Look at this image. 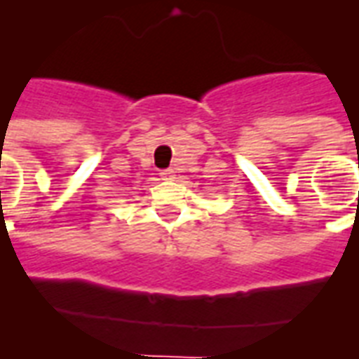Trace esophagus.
<instances>
[{
  "label": "esophagus",
  "instance_id": "34e87169",
  "mask_svg": "<svg viewBox=\"0 0 359 359\" xmlns=\"http://www.w3.org/2000/svg\"><path fill=\"white\" fill-rule=\"evenodd\" d=\"M161 177H163V180H166V182H172V180L176 177V172L172 170V168H166V170L161 172Z\"/></svg>",
  "mask_w": 359,
  "mask_h": 359
}]
</instances>
